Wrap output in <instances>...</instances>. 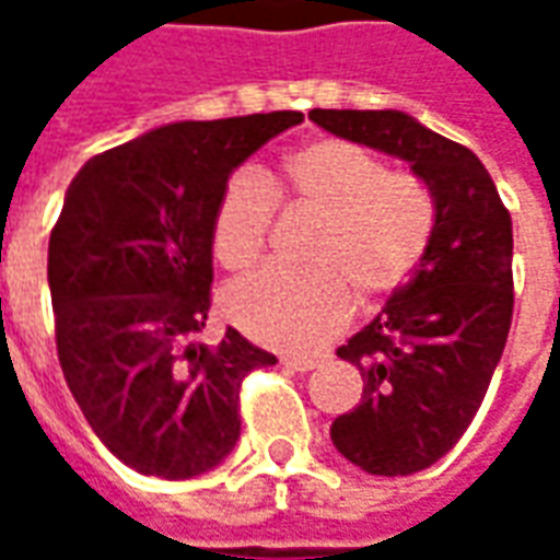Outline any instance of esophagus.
I'll return each instance as SVG.
<instances>
[{"label":"esophagus","mask_w":560,"mask_h":560,"mask_svg":"<svg viewBox=\"0 0 560 560\" xmlns=\"http://www.w3.org/2000/svg\"><path fill=\"white\" fill-rule=\"evenodd\" d=\"M281 365H284V369H291V372H300V375H303V372H312V369H317V360H308V357H284V360H281Z\"/></svg>","instance_id":"1"}]
</instances>
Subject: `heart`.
<instances>
[{
  "label": "heart",
  "mask_w": 560,
  "mask_h": 560,
  "mask_svg": "<svg viewBox=\"0 0 560 560\" xmlns=\"http://www.w3.org/2000/svg\"><path fill=\"white\" fill-rule=\"evenodd\" d=\"M320 215L312 269H260L224 293V315L281 351H315L353 315L357 296L381 303L411 279L434 231V197L411 173L389 171L351 140L293 149L281 179L233 173L212 219V252L228 269L255 267L267 248L276 198Z\"/></svg>",
  "instance_id": "1"
}]
</instances>
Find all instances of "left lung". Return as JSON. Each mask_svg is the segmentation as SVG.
<instances>
[{"label":"left lung","mask_w":560,"mask_h":560,"mask_svg":"<svg viewBox=\"0 0 560 560\" xmlns=\"http://www.w3.org/2000/svg\"><path fill=\"white\" fill-rule=\"evenodd\" d=\"M336 138L408 161L434 197L411 279L341 345L363 401L329 438L365 474L408 477L446 456L480 411L513 320V221L482 161L401 110H312Z\"/></svg>","instance_id":"left-lung-1"}]
</instances>
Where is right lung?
Here are the masks:
<instances>
[{
  "label": "right lung",
  "instance_id": "add662e5",
  "mask_svg": "<svg viewBox=\"0 0 560 560\" xmlns=\"http://www.w3.org/2000/svg\"><path fill=\"white\" fill-rule=\"evenodd\" d=\"M303 114L152 128L71 179L47 248L59 365L102 444L147 477L188 480L231 456L240 384L276 363L228 327L203 339L212 219L248 155Z\"/></svg>",
  "mask_w": 560,
  "mask_h": 560
}]
</instances>
